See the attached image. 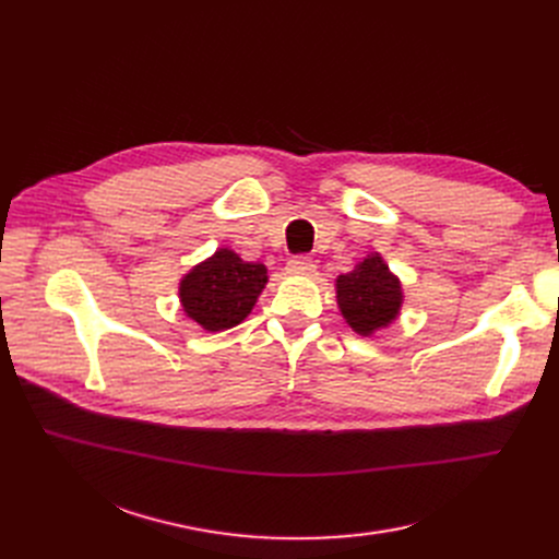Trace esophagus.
Segmentation results:
<instances>
[{"mask_svg": "<svg viewBox=\"0 0 559 559\" xmlns=\"http://www.w3.org/2000/svg\"><path fill=\"white\" fill-rule=\"evenodd\" d=\"M286 271H288L290 275H305V277H309V275L316 273V263H313V259L307 257V254H296V257L288 259Z\"/></svg>", "mask_w": 559, "mask_h": 559, "instance_id": "obj_1", "label": "esophagus"}]
</instances>
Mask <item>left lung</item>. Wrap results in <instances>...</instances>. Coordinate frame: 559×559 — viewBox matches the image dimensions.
<instances>
[{
    "mask_svg": "<svg viewBox=\"0 0 559 559\" xmlns=\"http://www.w3.org/2000/svg\"><path fill=\"white\" fill-rule=\"evenodd\" d=\"M336 300L341 313L357 334H373L386 328L401 309V282L391 273L382 259L368 257L353 273L338 275Z\"/></svg>",
    "mask_w": 559,
    "mask_h": 559,
    "instance_id": "obj_1",
    "label": "left lung"
}]
</instances>
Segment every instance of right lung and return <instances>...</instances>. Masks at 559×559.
<instances>
[{
	"mask_svg": "<svg viewBox=\"0 0 559 559\" xmlns=\"http://www.w3.org/2000/svg\"><path fill=\"white\" fill-rule=\"evenodd\" d=\"M265 280L263 263H246L231 250H218L181 280L179 298L195 323L223 332L252 311Z\"/></svg>",
	"mask_w": 559,
	"mask_h": 559,
	"instance_id": "right-lung-1",
	"label": "right lung"
}]
</instances>
